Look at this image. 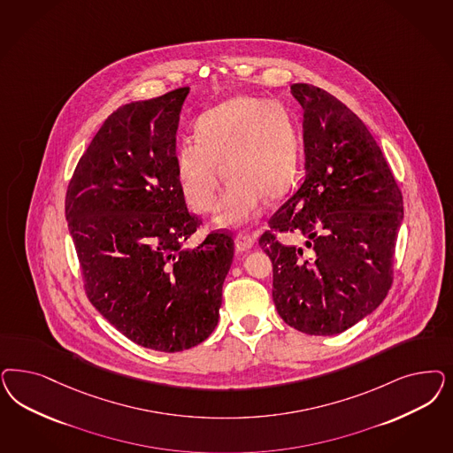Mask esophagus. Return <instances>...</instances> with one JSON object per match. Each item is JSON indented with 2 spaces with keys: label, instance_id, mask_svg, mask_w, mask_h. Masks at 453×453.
<instances>
[{
  "label": "esophagus",
  "instance_id": "obj_1",
  "mask_svg": "<svg viewBox=\"0 0 453 453\" xmlns=\"http://www.w3.org/2000/svg\"><path fill=\"white\" fill-rule=\"evenodd\" d=\"M234 243H236L238 249L249 250L253 247L255 238H253V234H250V232H240V234L234 236Z\"/></svg>",
  "mask_w": 453,
  "mask_h": 453
}]
</instances>
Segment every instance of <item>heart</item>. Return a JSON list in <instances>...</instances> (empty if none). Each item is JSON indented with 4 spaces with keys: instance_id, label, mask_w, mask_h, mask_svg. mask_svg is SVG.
I'll use <instances>...</instances> for the list:
<instances>
[{
    "instance_id": "obj_1",
    "label": "heart",
    "mask_w": 453,
    "mask_h": 453,
    "mask_svg": "<svg viewBox=\"0 0 453 453\" xmlns=\"http://www.w3.org/2000/svg\"><path fill=\"white\" fill-rule=\"evenodd\" d=\"M296 163L298 136L288 110L251 96H236L204 113L196 138L183 140L176 150L180 187L193 210L211 211L223 173L232 180L217 215L223 226L257 219L263 196L281 198L292 187Z\"/></svg>"
}]
</instances>
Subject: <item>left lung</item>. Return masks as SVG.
Instances as JSON below:
<instances>
[{
    "instance_id": "1",
    "label": "left lung",
    "mask_w": 453,
    "mask_h": 453,
    "mask_svg": "<svg viewBox=\"0 0 453 453\" xmlns=\"http://www.w3.org/2000/svg\"><path fill=\"white\" fill-rule=\"evenodd\" d=\"M303 108L305 181L258 243L273 265V302L287 325L336 335L379 307L394 281L403 198L379 143L334 95L295 83ZM298 231L308 250L283 246Z\"/></svg>"
}]
</instances>
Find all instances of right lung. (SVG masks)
<instances>
[{
    "label": "right lung",
    "mask_w": 453,
    "mask_h": 453,
    "mask_svg": "<svg viewBox=\"0 0 453 453\" xmlns=\"http://www.w3.org/2000/svg\"><path fill=\"white\" fill-rule=\"evenodd\" d=\"M188 91L119 106L78 161L65 196L88 300L127 338L166 353L211 335L234 251L228 230L183 249L203 225L187 210L176 173Z\"/></svg>",
    "instance_id": "1"
}]
</instances>
